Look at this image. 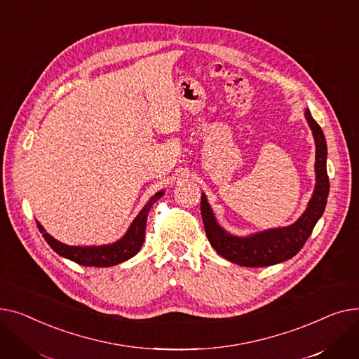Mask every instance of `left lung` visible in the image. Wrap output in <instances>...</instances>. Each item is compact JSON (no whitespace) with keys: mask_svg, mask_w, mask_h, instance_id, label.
<instances>
[{"mask_svg":"<svg viewBox=\"0 0 359 359\" xmlns=\"http://www.w3.org/2000/svg\"><path fill=\"white\" fill-rule=\"evenodd\" d=\"M306 118L316 142V188L307 210L296 223L288 227L271 229L249 238L231 236L217 224L205 196H201V217L205 235L210 245L227 261L243 266H268L284 262L304 246L316 223L322 217L329 196L327 147L320 126L316 123L309 110H306Z\"/></svg>","mask_w":359,"mask_h":359,"instance_id":"obj_1","label":"left lung"}]
</instances>
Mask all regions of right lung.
Returning <instances> with one entry per match:
<instances>
[{"label": "right lung", "instance_id": "obj_1", "mask_svg": "<svg viewBox=\"0 0 359 359\" xmlns=\"http://www.w3.org/2000/svg\"><path fill=\"white\" fill-rule=\"evenodd\" d=\"M163 196V191L156 193L147 204L142 208L139 216L130 224L128 233H126L118 242L104 246H68L57 242L50 235H48L45 229L37 223L39 230L43 233L45 241L50 245V248L63 258H68L79 265L83 266H111L120 262H124L135 257L140 250L144 242V227L147 213L152 207V204Z\"/></svg>", "mask_w": 359, "mask_h": 359}]
</instances>
